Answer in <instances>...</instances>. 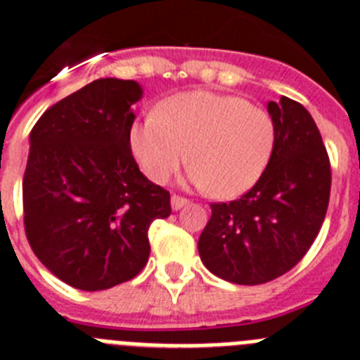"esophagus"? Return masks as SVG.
Here are the masks:
<instances>
[{"mask_svg": "<svg viewBox=\"0 0 360 360\" xmlns=\"http://www.w3.org/2000/svg\"><path fill=\"white\" fill-rule=\"evenodd\" d=\"M186 205H189V200H187V198L178 196V194H173V196H171V207H173V210H180Z\"/></svg>", "mask_w": 360, "mask_h": 360, "instance_id": "34e87169", "label": "esophagus"}]
</instances>
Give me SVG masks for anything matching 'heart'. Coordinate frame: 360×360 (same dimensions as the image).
Masks as SVG:
<instances>
[{
  "instance_id": "1",
  "label": "heart",
  "mask_w": 360,
  "mask_h": 360,
  "mask_svg": "<svg viewBox=\"0 0 360 360\" xmlns=\"http://www.w3.org/2000/svg\"><path fill=\"white\" fill-rule=\"evenodd\" d=\"M275 143V121L264 108L210 91L169 98L130 130L131 153L150 180L164 184L189 157L191 182L217 198L252 189L268 169Z\"/></svg>"
}]
</instances>
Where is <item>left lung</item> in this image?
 <instances>
[{
	"label": "left lung",
	"instance_id": "obj_1",
	"mask_svg": "<svg viewBox=\"0 0 360 360\" xmlns=\"http://www.w3.org/2000/svg\"><path fill=\"white\" fill-rule=\"evenodd\" d=\"M276 143L268 169L246 194L212 203L198 240L210 273L259 285L292 269L314 243L330 200V160L307 108L291 98L269 101Z\"/></svg>",
	"mask_w": 360,
	"mask_h": 360
}]
</instances>
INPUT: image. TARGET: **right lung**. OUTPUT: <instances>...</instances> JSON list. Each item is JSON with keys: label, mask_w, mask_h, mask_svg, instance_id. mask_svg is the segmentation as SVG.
Returning <instances> with one entry per match:
<instances>
[{"label": "right lung", "mask_w": 360, "mask_h": 360, "mask_svg": "<svg viewBox=\"0 0 360 360\" xmlns=\"http://www.w3.org/2000/svg\"><path fill=\"white\" fill-rule=\"evenodd\" d=\"M141 96L137 82L100 78L49 107L30 134L26 239L53 275L82 291L139 275L151 221L171 214L169 193L131 155V105Z\"/></svg>", "instance_id": "add662e5"}]
</instances>
